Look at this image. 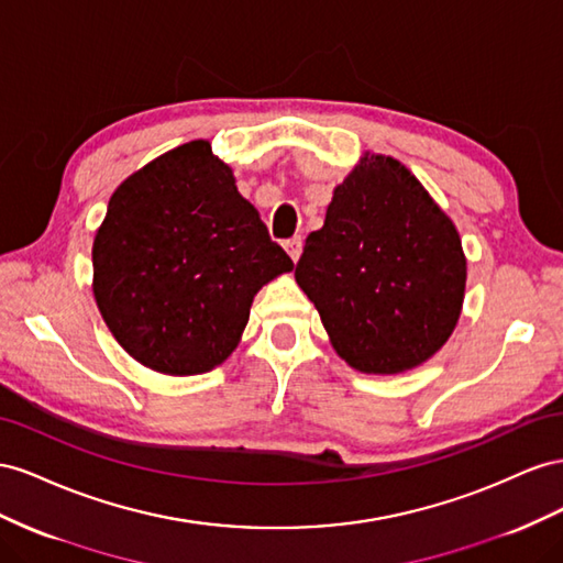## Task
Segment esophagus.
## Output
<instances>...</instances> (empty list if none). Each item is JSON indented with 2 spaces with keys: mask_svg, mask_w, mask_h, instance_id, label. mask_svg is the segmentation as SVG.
<instances>
[{
  "mask_svg": "<svg viewBox=\"0 0 563 563\" xmlns=\"http://www.w3.org/2000/svg\"><path fill=\"white\" fill-rule=\"evenodd\" d=\"M301 238L299 235H295V238H290V240H285V250H287V254H290V260L297 264V260L301 256Z\"/></svg>",
  "mask_w": 563,
  "mask_h": 563,
  "instance_id": "obj_1",
  "label": "esophagus"
}]
</instances>
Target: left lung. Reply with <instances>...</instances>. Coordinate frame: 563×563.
Instances as JSON below:
<instances>
[{"instance_id":"1","label":"left lung","mask_w":563,"mask_h":563,"mask_svg":"<svg viewBox=\"0 0 563 563\" xmlns=\"http://www.w3.org/2000/svg\"><path fill=\"white\" fill-rule=\"evenodd\" d=\"M295 278L351 367L394 375L429 361L453 334L467 260L455 223L415 174L365 153L334 188Z\"/></svg>"}]
</instances>
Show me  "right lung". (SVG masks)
Instances as JSON below:
<instances>
[{"label": "right lung", "instance_id": "right-lung-1", "mask_svg": "<svg viewBox=\"0 0 563 563\" xmlns=\"http://www.w3.org/2000/svg\"><path fill=\"white\" fill-rule=\"evenodd\" d=\"M93 299L141 365L200 375L227 361L254 295L292 271L210 141H190L134 172L96 231Z\"/></svg>", "mask_w": 563, "mask_h": 563}]
</instances>
